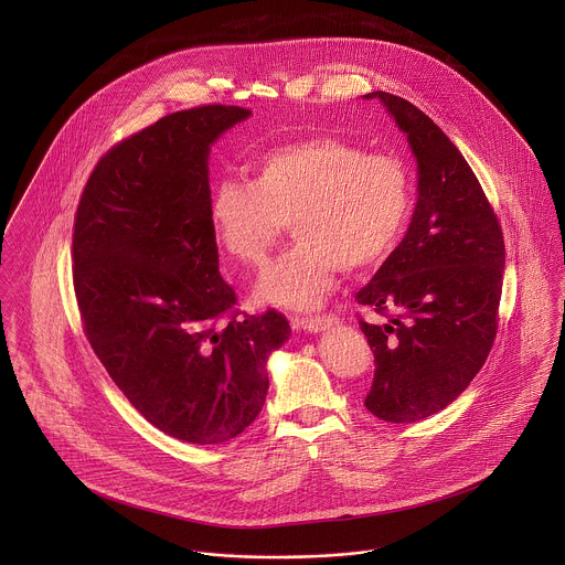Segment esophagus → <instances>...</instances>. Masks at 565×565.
<instances>
[{
	"label": "esophagus",
	"instance_id": "34e87169",
	"mask_svg": "<svg viewBox=\"0 0 565 565\" xmlns=\"http://www.w3.org/2000/svg\"><path fill=\"white\" fill-rule=\"evenodd\" d=\"M334 316L332 313H323V316H311V318H296V323L309 332H320L326 330L328 326H332Z\"/></svg>",
	"mask_w": 565,
	"mask_h": 565
}]
</instances>
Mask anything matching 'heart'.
<instances>
[{"instance_id":"heart-1","label":"heart","mask_w":565,"mask_h":565,"mask_svg":"<svg viewBox=\"0 0 565 565\" xmlns=\"http://www.w3.org/2000/svg\"><path fill=\"white\" fill-rule=\"evenodd\" d=\"M413 184L401 159L365 154L339 137H309L265 152L252 182L226 178L211 195L217 242L243 265H263L289 222L298 242L265 267L263 305L311 311L337 274L383 260L403 235Z\"/></svg>"}]
</instances>
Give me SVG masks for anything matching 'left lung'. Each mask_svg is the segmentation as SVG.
<instances>
[{
	"label": "left lung",
	"mask_w": 565,
	"mask_h": 565,
	"mask_svg": "<svg viewBox=\"0 0 565 565\" xmlns=\"http://www.w3.org/2000/svg\"><path fill=\"white\" fill-rule=\"evenodd\" d=\"M365 97L387 106L417 159L411 226L356 294L390 318L379 326L359 316L376 365L365 406L404 424L448 406L483 367L498 330L504 239L479 178L441 128L398 95Z\"/></svg>",
	"instance_id": "obj_1"
}]
</instances>
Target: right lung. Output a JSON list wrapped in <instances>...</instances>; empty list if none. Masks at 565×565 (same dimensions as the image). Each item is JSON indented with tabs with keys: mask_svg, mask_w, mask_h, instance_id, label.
<instances>
[{
	"mask_svg": "<svg viewBox=\"0 0 565 565\" xmlns=\"http://www.w3.org/2000/svg\"><path fill=\"white\" fill-rule=\"evenodd\" d=\"M242 106L178 110L113 146L90 171L74 222L84 334L113 383L159 430L222 444L260 413L267 359L291 328L247 316L220 274L211 143Z\"/></svg>",
	"mask_w": 565,
	"mask_h": 565,
	"instance_id": "right-lung-1",
	"label": "right lung"
}]
</instances>
